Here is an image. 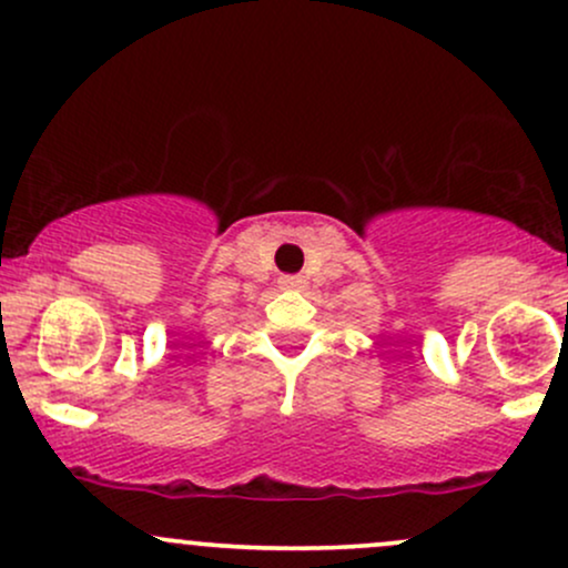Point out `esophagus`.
Returning <instances> with one entry per match:
<instances>
[{
    "label": "esophagus",
    "mask_w": 568,
    "mask_h": 568,
    "mask_svg": "<svg viewBox=\"0 0 568 568\" xmlns=\"http://www.w3.org/2000/svg\"><path fill=\"white\" fill-rule=\"evenodd\" d=\"M280 288L302 291L304 288V277H298V274H283V277H280Z\"/></svg>",
    "instance_id": "obj_1"
}]
</instances>
